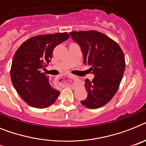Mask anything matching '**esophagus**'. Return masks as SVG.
I'll use <instances>...</instances> for the list:
<instances>
[{
    "mask_svg": "<svg viewBox=\"0 0 146 146\" xmlns=\"http://www.w3.org/2000/svg\"><path fill=\"white\" fill-rule=\"evenodd\" d=\"M58 82L59 84H64V85H73L74 83L79 82V79L76 76L67 74V75H63L58 77Z\"/></svg>",
    "mask_w": 146,
    "mask_h": 146,
    "instance_id": "obj_1",
    "label": "esophagus"
}]
</instances>
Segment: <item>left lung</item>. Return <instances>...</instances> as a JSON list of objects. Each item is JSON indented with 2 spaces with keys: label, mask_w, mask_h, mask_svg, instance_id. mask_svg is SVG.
Masks as SVG:
<instances>
[{
  "label": "left lung",
  "mask_w": 146,
  "mask_h": 146,
  "mask_svg": "<svg viewBox=\"0 0 146 146\" xmlns=\"http://www.w3.org/2000/svg\"><path fill=\"white\" fill-rule=\"evenodd\" d=\"M71 38L79 45L83 62L94 75L92 81L85 80L88 96L81 104L90 109H98L110 102L122 79L125 61L118 43L105 34L95 31H73Z\"/></svg>",
  "instance_id": "obj_1"
}]
</instances>
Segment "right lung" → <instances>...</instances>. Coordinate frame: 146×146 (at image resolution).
<instances>
[{
  "label": "right lung",
  "mask_w": 146,
  "mask_h": 146,
  "mask_svg": "<svg viewBox=\"0 0 146 146\" xmlns=\"http://www.w3.org/2000/svg\"><path fill=\"white\" fill-rule=\"evenodd\" d=\"M67 33L36 36L24 42L14 54L10 77L17 93L29 106L43 109L51 106L59 91L51 87L42 70L51 61L54 48L69 38Z\"/></svg>",
  "instance_id": "right-lung-1"
}]
</instances>
